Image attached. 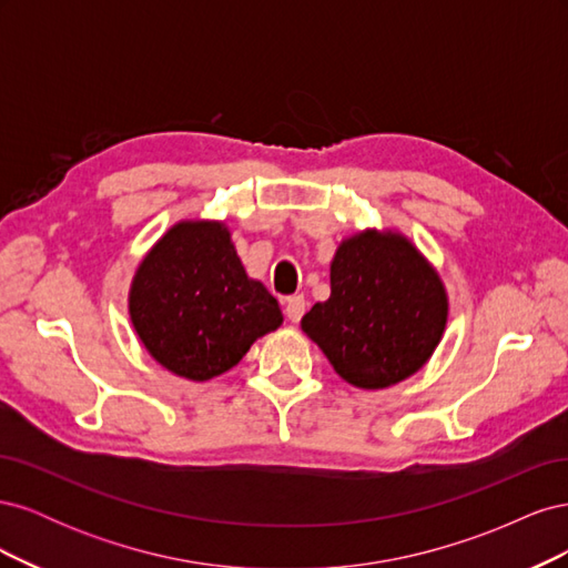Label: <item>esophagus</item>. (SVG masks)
<instances>
[{"mask_svg": "<svg viewBox=\"0 0 568 568\" xmlns=\"http://www.w3.org/2000/svg\"><path fill=\"white\" fill-rule=\"evenodd\" d=\"M284 313L291 322H298L305 313V298L298 294V296H288L286 303H284Z\"/></svg>", "mask_w": 568, "mask_h": 568, "instance_id": "obj_1", "label": "esophagus"}]
</instances>
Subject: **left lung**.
Returning <instances> with one entry per match:
<instances>
[{
	"mask_svg": "<svg viewBox=\"0 0 568 568\" xmlns=\"http://www.w3.org/2000/svg\"><path fill=\"white\" fill-rule=\"evenodd\" d=\"M448 320V296L400 234L363 232L332 263V296L301 320L303 332L357 388H386L415 374Z\"/></svg>",
	"mask_w": 568,
	"mask_h": 568,
	"instance_id": "1",
	"label": "left lung"
}]
</instances>
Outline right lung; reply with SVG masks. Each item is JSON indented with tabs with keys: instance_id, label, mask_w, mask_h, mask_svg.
<instances>
[{
	"instance_id": "add662e5",
	"label": "right lung",
	"mask_w": 568,
	"mask_h": 568,
	"mask_svg": "<svg viewBox=\"0 0 568 568\" xmlns=\"http://www.w3.org/2000/svg\"><path fill=\"white\" fill-rule=\"evenodd\" d=\"M130 317L146 351L184 379L227 372L282 324L280 303L246 277L220 222H180L134 274Z\"/></svg>"
}]
</instances>
